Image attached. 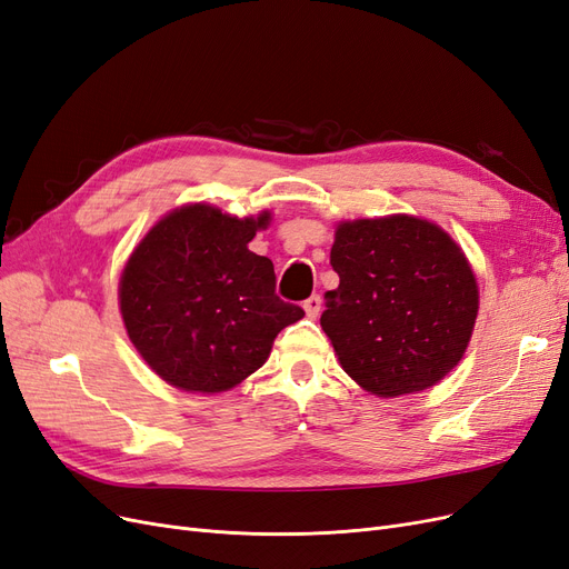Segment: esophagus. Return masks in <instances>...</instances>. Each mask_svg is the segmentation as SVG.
Returning <instances> with one entry per match:
<instances>
[{"label":"esophagus","instance_id":"obj_1","mask_svg":"<svg viewBox=\"0 0 569 569\" xmlns=\"http://www.w3.org/2000/svg\"><path fill=\"white\" fill-rule=\"evenodd\" d=\"M303 310H306L308 318L316 320L320 316V310H322V297H320V293H312V297H308L303 301Z\"/></svg>","mask_w":569,"mask_h":569}]
</instances>
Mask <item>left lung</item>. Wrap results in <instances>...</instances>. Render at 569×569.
Here are the masks:
<instances>
[{"label": "left lung", "instance_id": "8db88e82", "mask_svg": "<svg viewBox=\"0 0 569 569\" xmlns=\"http://www.w3.org/2000/svg\"><path fill=\"white\" fill-rule=\"evenodd\" d=\"M329 263L339 287L325 293L320 325L367 393H417L459 365L478 318V284L440 226L407 213L343 221Z\"/></svg>", "mask_w": 569, "mask_h": 569}]
</instances>
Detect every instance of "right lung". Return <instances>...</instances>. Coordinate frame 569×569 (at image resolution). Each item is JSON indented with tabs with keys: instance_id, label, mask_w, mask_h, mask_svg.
<instances>
[{
	"instance_id": "right-lung-1",
	"label": "right lung",
	"mask_w": 569,
	"mask_h": 569,
	"mask_svg": "<svg viewBox=\"0 0 569 569\" xmlns=\"http://www.w3.org/2000/svg\"><path fill=\"white\" fill-rule=\"evenodd\" d=\"M270 213L238 219L209 204L173 209L133 249L120 280L127 335L154 375L221 393L253 375L303 308L276 293L272 261L249 251Z\"/></svg>"
}]
</instances>
